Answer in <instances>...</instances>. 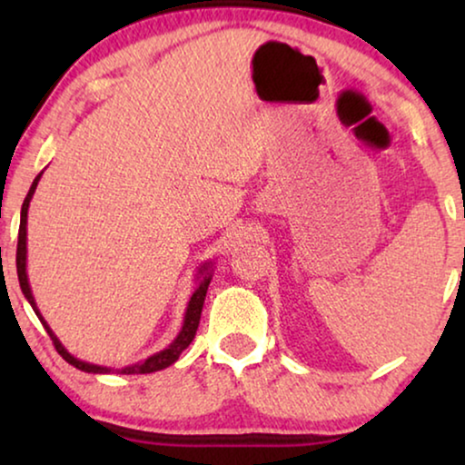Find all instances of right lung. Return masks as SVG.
<instances>
[{
  "label": "right lung",
  "instance_id": "add662e5",
  "mask_svg": "<svg viewBox=\"0 0 465 465\" xmlns=\"http://www.w3.org/2000/svg\"><path fill=\"white\" fill-rule=\"evenodd\" d=\"M40 177H42V173L35 177L34 183H31L29 193H27V196H25L23 207H21V226H18V243H16V272H18V283H21V290H23L25 298H27V301L31 302V307H34L35 315L40 317V322L44 323V328H46L50 341H53L54 349H56V351H59V355H61L63 360L69 361V364L78 368V371H84V372H112V368L86 364V361H80V360H75L74 355H69V353L65 351V349H63L59 339H56V336L53 334V330L48 328V323L44 322V317L40 315V311H37V307H35L34 294H31V288H29V282H27V271H25V262H27V209H29V201H31V196H34V193H35V186H37V182H40ZM205 271H207V266H203L201 272H205ZM209 282H212V275H209V272H205V277L201 279L199 288H196V292H194L193 298H190V302H188L186 317H183V328H182V332L177 334V339H175L173 342H171V345H169L167 349H164V351L152 355V358L142 361V364L126 366V368H123V371H116V372H118V374H148V372L163 371V368H167V366L173 364V361H177V358H180V353L190 345V342H193L196 330H199L201 311H203V302H205V294H207Z\"/></svg>",
  "mask_w": 465,
  "mask_h": 465
}]
</instances>
